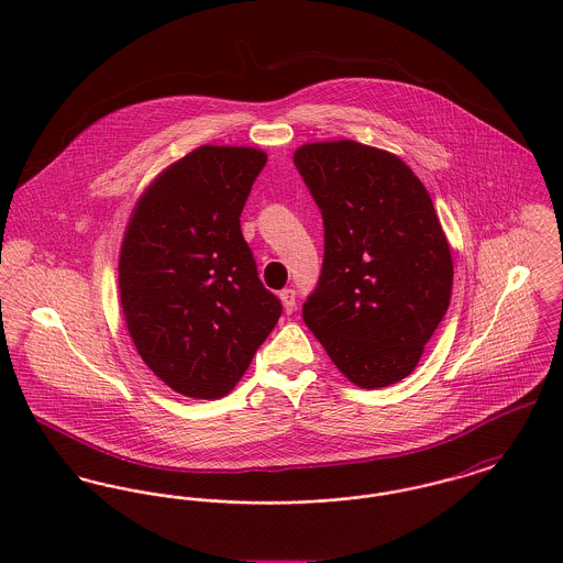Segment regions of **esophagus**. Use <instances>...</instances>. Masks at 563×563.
Listing matches in <instances>:
<instances>
[{
	"instance_id": "34e87169",
	"label": "esophagus",
	"mask_w": 563,
	"mask_h": 563,
	"mask_svg": "<svg viewBox=\"0 0 563 563\" xmlns=\"http://www.w3.org/2000/svg\"><path fill=\"white\" fill-rule=\"evenodd\" d=\"M279 301H282V306H284V312H286V314H292V312H295V308H297V303H295V290H290V288L282 290V292H279Z\"/></svg>"
}]
</instances>
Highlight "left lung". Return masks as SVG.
Masks as SVG:
<instances>
[{
    "instance_id": "1",
    "label": "left lung",
    "mask_w": 563,
    "mask_h": 563,
    "mask_svg": "<svg viewBox=\"0 0 563 563\" xmlns=\"http://www.w3.org/2000/svg\"><path fill=\"white\" fill-rule=\"evenodd\" d=\"M292 161L324 223L303 321L351 384H397L451 303L453 257L433 201L399 156L357 141L306 143Z\"/></svg>"
}]
</instances>
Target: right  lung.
Returning <instances> with one entry per match:
<instances>
[{
	"label": "right lung",
	"instance_id": "right-lung-1",
	"mask_svg": "<svg viewBox=\"0 0 563 563\" xmlns=\"http://www.w3.org/2000/svg\"><path fill=\"white\" fill-rule=\"evenodd\" d=\"M266 158L201 145L162 168L130 214L119 251L123 319L143 362L177 395H230L282 317L241 232Z\"/></svg>",
	"mask_w": 563,
	"mask_h": 563
}]
</instances>
